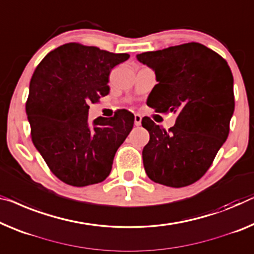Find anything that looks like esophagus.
Here are the masks:
<instances>
[{
	"instance_id": "1",
	"label": "esophagus",
	"mask_w": 254,
	"mask_h": 254,
	"mask_svg": "<svg viewBox=\"0 0 254 254\" xmlns=\"http://www.w3.org/2000/svg\"><path fill=\"white\" fill-rule=\"evenodd\" d=\"M141 120H142L141 115L135 114V115H134V126H135V127H139L140 124H141Z\"/></svg>"
}]
</instances>
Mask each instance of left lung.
Listing matches in <instances>:
<instances>
[{
	"label": "left lung",
	"instance_id": "left-lung-1",
	"mask_svg": "<svg viewBox=\"0 0 254 254\" xmlns=\"http://www.w3.org/2000/svg\"><path fill=\"white\" fill-rule=\"evenodd\" d=\"M158 82L147 105L157 113H176L166 131L149 117L142 161L154 183L180 188L194 184L210 168L229 133L234 114L232 70L222 57L199 43H186L137 55Z\"/></svg>",
	"mask_w": 254,
	"mask_h": 254
}]
</instances>
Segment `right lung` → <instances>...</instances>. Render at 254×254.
Instances as JSON below:
<instances>
[{
	"mask_svg": "<svg viewBox=\"0 0 254 254\" xmlns=\"http://www.w3.org/2000/svg\"><path fill=\"white\" fill-rule=\"evenodd\" d=\"M130 58L96 47L67 43L44 57L29 84L26 113L32 140L52 173L84 187L109 176L116 150L133 127L122 109L89 122V105L109 93V73Z\"/></svg>",
	"mask_w": 254,
	"mask_h": 254,
	"instance_id": "1",
	"label": "right lung"
}]
</instances>
